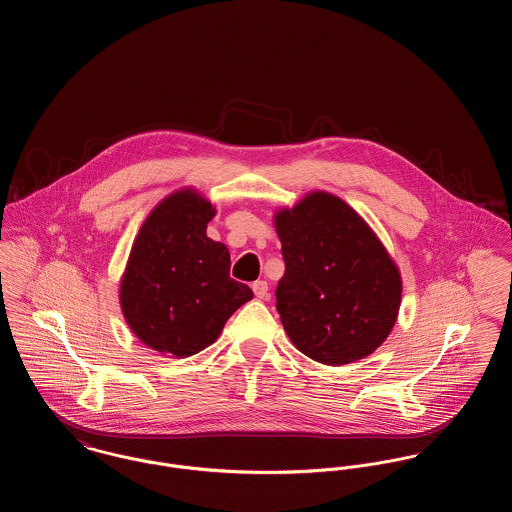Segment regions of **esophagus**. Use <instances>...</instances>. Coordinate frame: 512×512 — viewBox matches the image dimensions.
<instances>
[{
  "label": "esophagus",
  "mask_w": 512,
  "mask_h": 512,
  "mask_svg": "<svg viewBox=\"0 0 512 512\" xmlns=\"http://www.w3.org/2000/svg\"><path fill=\"white\" fill-rule=\"evenodd\" d=\"M253 292L259 299H267L268 297V284L265 280H257L253 282Z\"/></svg>",
  "instance_id": "obj_1"
}]
</instances>
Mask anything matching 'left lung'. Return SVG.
I'll list each match as a JSON object with an SVG mask.
<instances>
[{"mask_svg": "<svg viewBox=\"0 0 512 512\" xmlns=\"http://www.w3.org/2000/svg\"><path fill=\"white\" fill-rule=\"evenodd\" d=\"M272 219L286 263L276 309L293 345L328 366L372 355L395 326L403 292L401 272L376 232L322 190Z\"/></svg>", "mask_w": 512, "mask_h": 512, "instance_id": "obj_1", "label": "left lung"}]
</instances>
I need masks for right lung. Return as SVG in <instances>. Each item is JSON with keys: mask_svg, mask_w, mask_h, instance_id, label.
I'll return each instance as SVG.
<instances>
[{"mask_svg": "<svg viewBox=\"0 0 512 512\" xmlns=\"http://www.w3.org/2000/svg\"><path fill=\"white\" fill-rule=\"evenodd\" d=\"M217 215L195 188L161 199L144 220L122 272V317L153 351L184 359L215 343L249 286L230 278L228 247L207 238Z\"/></svg>", "mask_w": 512, "mask_h": 512, "instance_id": "add662e5", "label": "right lung"}]
</instances>
